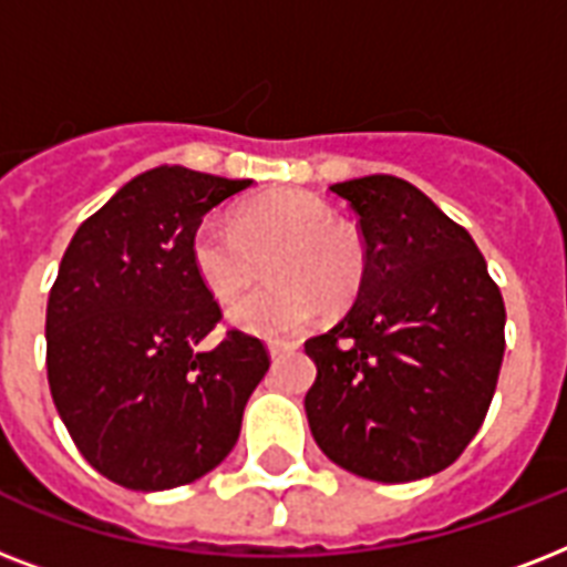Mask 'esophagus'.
<instances>
[{
	"mask_svg": "<svg viewBox=\"0 0 567 567\" xmlns=\"http://www.w3.org/2000/svg\"><path fill=\"white\" fill-rule=\"evenodd\" d=\"M293 341H270L267 344V353H270V359H279L282 353H288V350H293Z\"/></svg>",
	"mask_w": 567,
	"mask_h": 567,
	"instance_id": "34e87169",
	"label": "esophagus"
}]
</instances>
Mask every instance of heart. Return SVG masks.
<instances>
[{"instance_id": "obj_1", "label": "heart", "mask_w": 567, "mask_h": 567, "mask_svg": "<svg viewBox=\"0 0 567 567\" xmlns=\"http://www.w3.org/2000/svg\"><path fill=\"white\" fill-rule=\"evenodd\" d=\"M190 261L214 300L231 302L256 285L261 261L270 282L229 309V320L252 336H291L323 306L336 311L359 293L364 244L336 220L327 199L306 190H270L235 208L231 226L199 223Z\"/></svg>"}]
</instances>
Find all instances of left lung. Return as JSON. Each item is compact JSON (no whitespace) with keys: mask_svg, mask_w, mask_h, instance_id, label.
Listing matches in <instances>:
<instances>
[{"mask_svg":"<svg viewBox=\"0 0 567 567\" xmlns=\"http://www.w3.org/2000/svg\"><path fill=\"white\" fill-rule=\"evenodd\" d=\"M329 190L359 217L364 276L344 318L306 341L311 435L355 476L423 480L462 456L492 405L501 288L474 238L405 179L377 173Z\"/></svg>","mask_w":567,"mask_h":567,"instance_id":"left-lung-1","label":"left lung"}]
</instances>
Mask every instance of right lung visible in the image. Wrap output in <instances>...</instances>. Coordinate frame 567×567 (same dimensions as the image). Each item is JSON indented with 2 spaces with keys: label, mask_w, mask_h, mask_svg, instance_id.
Here are the masks:
<instances>
[{
  "label": "right lung",
  "mask_w": 567,
  "mask_h": 567,
  "mask_svg": "<svg viewBox=\"0 0 567 567\" xmlns=\"http://www.w3.org/2000/svg\"><path fill=\"white\" fill-rule=\"evenodd\" d=\"M252 179L162 164L126 182L70 240L47 306L49 391L75 447L132 492L188 485L229 456L265 379V344L220 320L190 261L214 205Z\"/></svg>",
  "instance_id": "add662e5"
}]
</instances>
